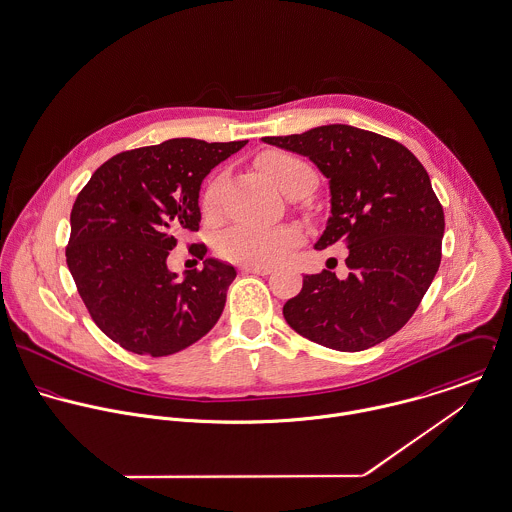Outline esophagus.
Returning a JSON list of instances; mask_svg holds the SVG:
<instances>
[{
	"instance_id": "esophagus-1",
	"label": "esophagus",
	"mask_w": 512,
	"mask_h": 512,
	"mask_svg": "<svg viewBox=\"0 0 512 512\" xmlns=\"http://www.w3.org/2000/svg\"><path fill=\"white\" fill-rule=\"evenodd\" d=\"M241 271L243 273H253V275H271V267H265V265H241Z\"/></svg>"
}]
</instances>
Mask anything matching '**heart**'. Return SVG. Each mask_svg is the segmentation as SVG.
Returning a JSON list of instances; mask_svg holds the SVG:
<instances>
[{"mask_svg": "<svg viewBox=\"0 0 512 512\" xmlns=\"http://www.w3.org/2000/svg\"><path fill=\"white\" fill-rule=\"evenodd\" d=\"M259 166L267 172V176L287 192L293 180L307 168L303 160L293 154L281 150H269L259 156ZM225 174L217 172L205 184L200 205L205 215H211L217 204L223 186ZM303 233L297 225L283 223L273 227H257V225H233L221 233L217 241V251L221 257L247 265H275L285 261L293 249L301 243Z\"/></svg>", "mask_w": 512, "mask_h": 512, "instance_id": "heart-1", "label": "heart"}]
</instances>
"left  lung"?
Segmentation results:
<instances>
[{"instance_id":"1","label":"left lung","mask_w":512,"mask_h":512,"mask_svg":"<svg viewBox=\"0 0 512 512\" xmlns=\"http://www.w3.org/2000/svg\"><path fill=\"white\" fill-rule=\"evenodd\" d=\"M263 140L308 156L328 178L332 215L314 247L348 249V277L305 275L285 320L340 352L384 342L419 307L441 263L445 217L425 168L404 144L348 124Z\"/></svg>"}]
</instances>
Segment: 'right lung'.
Segmentation results:
<instances>
[{
	"mask_svg": "<svg viewBox=\"0 0 512 512\" xmlns=\"http://www.w3.org/2000/svg\"><path fill=\"white\" fill-rule=\"evenodd\" d=\"M245 144L174 138L126 150L106 160L79 192L67 265L95 324L124 350L170 356L219 320L235 269L204 259V243L190 245L204 269L184 281L166 259L178 235L200 229L205 176Z\"/></svg>",
	"mask_w": 512,
	"mask_h": 512,
	"instance_id": "1",
	"label": "right lung"
}]
</instances>
